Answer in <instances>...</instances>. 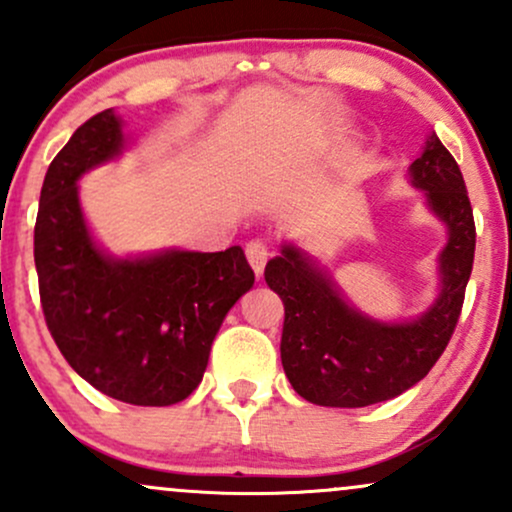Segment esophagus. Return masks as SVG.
I'll return each mask as SVG.
<instances>
[{"mask_svg":"<svg viewBox=\"0 0 512 512\" xmlns=\"http://www.w3.org/2000/svg\"><path fill=\"white\" fill-rule=\"evenodd\" d=\"M245 255H248L250 267L255 269L257 276H260L264 272V264H267V260H269V245L260 238L250 240V243L245 245Z\"/></svg>","mask_w":512,"mask_h":512,"instance_id":"obj_1","label":"esophagus"}]
</instances>
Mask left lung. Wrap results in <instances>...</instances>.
<instances>
[{"label":"left lung","mask_w":512,"mask_h":512,"mask_svg":"<svg viewBox=\"0 0 512 512\" xmlns=\"http://www.w3.org/2000/svg\"><path fill=\"white\" fill-rule=\"evenodd\" d=\"M411 185L426 192L428 207L448 226L440 252V296L409 322H378L344 301L325 272L301 250L284 245L267 262L264 279L284 301L281 363L286 378L308 402L356 409L402 395L426 378L460 320L472 274V204L460 166L436 134L409 168Z\"/></svg>","instance_id":"left-lung-1"}]
</instances>
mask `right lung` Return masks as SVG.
<instances>
[{
	"instance_id": "right-lung-1",
	"label": "right lung",
	"mask_w": 512,
	"mask_h": 512,
	"mask_svg": "<svg viewBox=\"0 0 512 512\" xmlns=\"http://www.w3.org/2000/svg\"><path fill=\"white\" fill-rule=\"evenodd\" d=\"M125 146L113 108L93 115L50 163L33 255L57 349L86 383L137 407L192 395L223 317L255 284L240 245L115 260L93 243L76 182Z\"/></svg>"
}]
</instances>
